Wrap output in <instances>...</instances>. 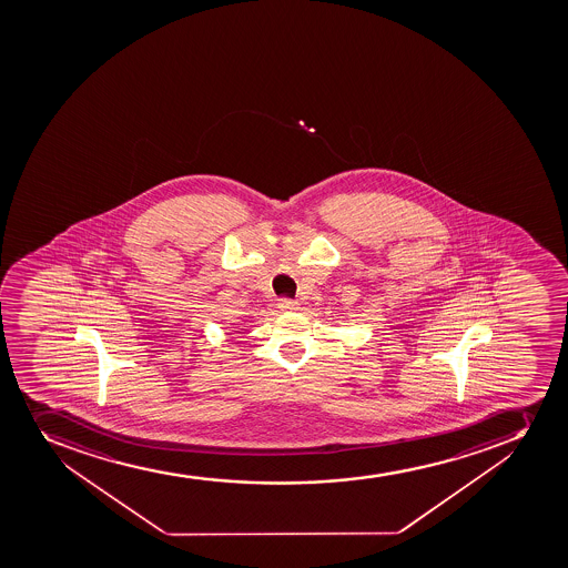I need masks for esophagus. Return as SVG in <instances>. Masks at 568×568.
I'll list each match as a JSON object with an SVG mask.
<instances>
[{
    "mask_svg": "<svg viewBox=\"0 0 568 568\" xmlns=\"http://www.w3.org/2000/svg\"><path fill=\"white\" fill-rule=\"evenodd\" d=\"M281 311H287V313H293V311L300 310V304L296 300H281L280 302Z\"/></svg>",
    "mask_w": 568,
    "mask_h": 568,
    "instance_id": "34e87169",
    "label": "esophagus"
}]
</instances>
